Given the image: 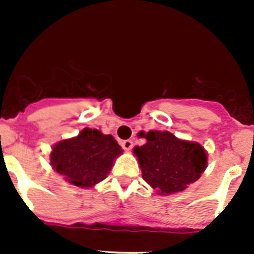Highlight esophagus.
<instances>
[{"label": "esophagus", "instance_id": "obj_1", "mask_svg": "<svg viewBox=\"0 0 254 254\" xmlns=\"http://www.w3.org/2000/svg\"><path fill=\"white\" fill-rule=\"evenodd\" d=\"M121 145H122V147L126 151H128V150H131L132 146H133V142H132V140H125L121 142Z\"/></svg>", "mask_w": 254, "mask_h": 254}]
</instances>
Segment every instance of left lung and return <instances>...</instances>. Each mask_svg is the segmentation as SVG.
<instances>
[{
	"mask_svg": "<svg viewBox=\"0 0 254 254\" xmlns=\"http://www.w3.org/2000/svg\"><path fill=\"white\" fill-rule=\"evenodd\" d=\"M146 143L133 149L146 181L159 194L185 190L207 167V152L197 142L179 140L168 131L140 132Z\"/></svg>",
	"mask_w": 254,
	"mask_h": 254,
	"instance_id": "left-lung-1",
	"label": "left lung"
}]
</instances>
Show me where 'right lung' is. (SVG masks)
<instances>
[{"instance_id":"add662e5","label":"right lung","mask_w":254,"mask_h":254,"mask_svg":"<svg viewBox=\"0 0 254 254\" xmlns=\"http://www.w3.org/2000/svg\"><path fill=\"white\" fill-rule=\"evenodd\" d=\"M122 152L112 134L86 127L76 137L53 145L51 164L71 185L91 188L107 178L114 159Z\"/></svg>"}]
</instances>
